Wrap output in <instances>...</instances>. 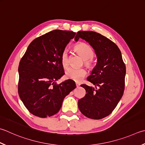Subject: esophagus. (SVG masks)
<instances>
[{"label": "esophagus", "mask_w": 145, "mask_h": 145, "mask_svg": "<svg viewBox=\"0 0 145 145\" xmlns=\"http://www.w3.org/2000/svg\"><path fill=\"white\" fill-rule=\"evenodd\" d=\"M76 87H78L79 86H80V84L78 83H76Z\"/></svg>", "instance_id": "obj_1"}]
</instances>
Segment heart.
Listing matches in <instances>:
<instances>
[{"instance_id":"1","label":"heart","mask_w":145,"mask_h":145,"mask_svg":"<svg viewBox=\"0 0 145 145\" xmlns=\"http://www.w3.org/2000/svg\"><path fill=\"white\" fill-rule=\"evenodd\" d=\"M74 52L84 59V65L89 68L92 69L93 67V61L92 57L93 56V51L89 44L85 42H79L73 46ZM61 63L63 69H66L69 67V56L68 53L65 51L61 54ZM86 70L84 69H74L70 68L65 72V77L67 79L72 80L76 82H79L86 75Z\"/></svg>"}]
</instances>
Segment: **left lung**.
Instances as JSON below:
<instances>
[{"label": "left lung", "mask_w": 145, "mask_h": 145, "mask_svg": "<svg viewBox=\"0 0 145 145\" xmlns=\"http://www.w3.org/2000/svg\"><path fill=\"white\" fill-rule=\"evenodd\" d=\"M89 42L97 56V63L87 80L95 87L82 85L86 90L78 106L86 117L101 120L109 116L123 95L126 66L117 45L106 37L93 31H78L75 37Z\"/></svg>", "instance_id": "1"}]
</instances>
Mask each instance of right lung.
<instances>
[{
  "label": "right lung",
  "instance_id": "obj_1",
  "mask_svg": "<svg viewBox=\"0 0 145 145\" xmlns=\"http://www.w3.org/2000/svg\"><path fill=\"white\" fill-rule=\"evenodd\" d=\"M76 33L53 30L31 42L19 63L18 93L25 107L39 118L57 113L64 98L75 89L72 80L57 85L65 74L61 56Z\"/></svg>",
  "mask_w": 145,
  "mask_h": 145
}]
</instances>
